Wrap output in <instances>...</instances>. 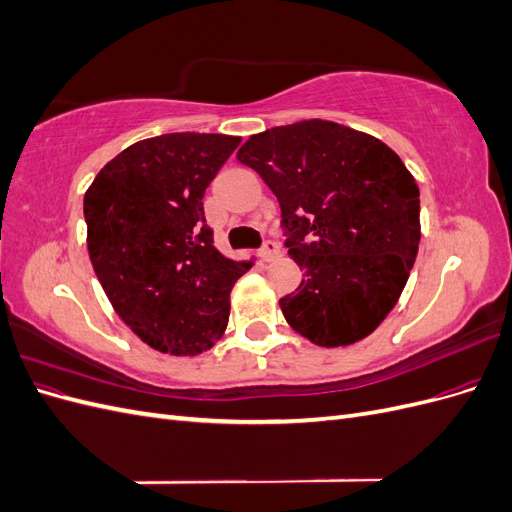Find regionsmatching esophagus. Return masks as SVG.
Wrapping results in <instances>:
<instances>
[{"instance_id":"obj_1","label":"esophagus","mask_w":512,"mask_h":512,"mask_svg":"<svg viewBox=\"0 0 512 512\" xmlns=\"http://www.w3.org/2000/svg\"><path fill=\"white\" fill-rule=\"evenodd\" d=\"M280 254H282L280 252V245H277L275 241H267L265 245H262V250H260V256H262V260H265V262L275 260Z\"/></svg>"}]
</instances>
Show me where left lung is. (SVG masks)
<instances>
[{
	"label": "left lung",
	"mask_w": 512,
	"mask_h": 512,
	"mask_svg": "<svg viewBox=\"0 0 512 512\" xmlns=\"http://www.w3.org/2000/svg\"><path fill=\"white\" fill-rule=\"evenodd\" d=\"M237 160L282 207L288 254L303 271L280 299L290 327L322 348L374 333L401 297L421 241L418 185L380 138L305 119L247 138Z\"/></svg>",
	"instance_id": "obj_1"
}]
</instances>
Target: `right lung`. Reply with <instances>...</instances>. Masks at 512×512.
<instances>
[{"label":"right lung","mask_w":512,"mask_h":512,"mask_svg":"<svg viewBox=\"0 0 512 512\" xmlns=\"http://www.w3.org/2000/svg\"><path fill=\"white\" fill-rule=\"evenodd\" d=\"M239 136L175 132L123 149L85 192L87 250L117 316L153 350L196 356L224 335L252 262L213 245L203 196Z\"/></svg>","instance_id":"right-lung-1"}]
</instances>
